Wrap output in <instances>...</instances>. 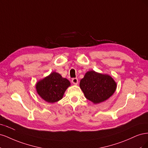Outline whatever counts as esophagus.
<instances>
[{"label":"esophagus","mask_w":148,"mask_h":148,"mask_svg":"<svg viewBox=\"0 0 148 148\" xmlns=\"http://www.w3.org/2000/svg\"><path fill=\"white\" fill-rule=\"evenodd\" d=\"M71 82H72L74 84H78V79L77 78H72V79H71Z\"/></svg>","instance_id":"esophagus-1"}]
</instances>
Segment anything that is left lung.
I'll use <instances>...</instances> for the list:
<instances>
[{"label":"left lung","instance_id":"obj_1","mask_svg":"<svg viewBox=\"0 0 148 148\" xmlns=\"http://www.w3.org/2000/svg\"><path fill=\"white\" fill-rule=\"evenodd\" d=\"M86 99L94 104H99L108 99L117 88V83L110 76L91 70L85 74L79 83Z\"/></svg>","mask_w":148,"mask_h":148}]
</instances>
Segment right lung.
<instances>
[{"label":"right lung","mask_w":148,"mask_h":148,"mask_svg":"<svg viewBox=\"0 0 148 148\" xmlns=\"http://www.w3.org/2000/svg\"><path fill=\"white\" fill-rule=\"evenodd\" d=\"M70 86L68 79L57 72H52L40 80L36 85L38 95L47 102L53 103L60 100L66 89Z\"/></svg>","instance_id":"1"}]
</instances>
